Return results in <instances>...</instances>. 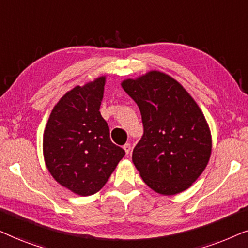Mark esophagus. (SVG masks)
I'll use <instances>...</instances> for the list:
<instances>
[{"mask_svg":"<svg viewBox=\"0 0 248 248\" xmlns=\"http://www.w3.org/2000/svg\"><path fill=\"white\" fill-rule=\"evenodd\" d=\"M124 152H126V154H129V152H130V150H131V146H130V144H124Z\"/></svg>","mask_w":248,"mask_h":248,"instance_id":"34e87169","label":"esophagus"}]
</instances>
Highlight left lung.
Instances as JSON below:
<instances>
[{
    "label": "left lung",
    "instance_id": "1",
    "mask_svg": "<svg viewBox=\"0 0 248 248\" xmlns=\"http://www.w3.org/2000/svg\"><path fill=\"white\" fill-rule=\"evenodd\" d=\"M122 88L140 110L144 135L133 162L144 183L161 195H176L197 180L212 152L202 110L171 76L151 70L124 79Z\"/></svg>",
    "mask_w": 248,
    "mask_h": 248
}]
</instances>
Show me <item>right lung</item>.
Listing matches in <instances>:
<instances>
[{
    "label": "right lung",
    "instance_id": "right-lung-1",
    "mask_svg": "<svg viewBox=\"0 0 248 248\" xmlns=\"http://www.w3.org/2000/svg\"><path fill=\"white\" fill-rule=\"evenodd\" d=\"M107 77L76 86L54 105L43 135L48 172L79 196L102 189L124 151L110 140L100 107Z\"/></svg>",
    "mask_w": 248,
    "mask_h": 248
}]
</instances>
